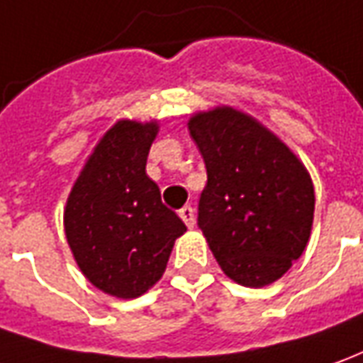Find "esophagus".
Masks as SVG:
<instances>
[{
  "label": "esophagus",
  "instance_id": "34e87169",
  "mask_svg": "<svg viewBox=\"0 0 363 363\" xmlns=\"http://www.w3.org/2000/svg\"><path fill=\"white\" fill-rule=\"evenodd\" d=\"M179 217H182V221H184L189 229L196 223V211H194V207L191 206L182 207V209H179Z\"/></svg>",
  "mask_w": 363,
  "mask_h": 363
}]
</instances>
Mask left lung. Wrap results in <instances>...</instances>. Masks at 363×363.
Segmentation results:
<instances>
[{
	"label": "left lung",
	"instance_id": "8db88e82",
	"mask_svg": "<svg viewBox=\"0 0 363 363\" xmlns=\"http://www.w3.org/2000/svg\"><path fill=\"white\" fill-rule=\"evenodd\" d=\"M187 128L207 167L197 225L221 271L251 289L279 281L311 239L316 199L308 169L233 106L196 112Z\"/></svg>",
	"mask_w": 363,
	"mask_h": 363
}]
</instances>
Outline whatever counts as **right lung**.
I'll return each mask as SVG.
<instances>
[{
    "label": "right lung",
    "instance_id": "right-lung-1",
    "mask_svg": "<svg viewBox=\"0 0 363 363\" xmlns=\"http://www.w3.org/2000/svg\"><path fill=\"white\" fill-rule=\"evenodd\" d=\"M157 120H118L84 162L65 207V235L81 272L99 291L138 298L166 271L187 227L162 203L146 174Z\"/></svg>",
    "mask_w": 363,
    "mask_h": 363
}]
</instances>
